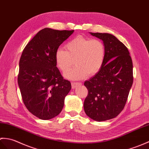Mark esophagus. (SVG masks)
Returning <instances> with one entry per match:
<instances>
[{"mask_svg":"<svg viewBox=\"0 0 149 149\" xmlns=\"http://www.w3.org/2000/svg\"><path fill=\"white\" fill-rule=\"evenodd\" d=\"M81 83H80V82H73V83L71 84V86H72V88H77V87H78V86H80L81 85Z\"/></svg>","mask_w":149,"mask_h":149,"instance_id":"obj_1","label":"esophagus"}]
</instances>
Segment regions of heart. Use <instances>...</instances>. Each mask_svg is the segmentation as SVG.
I'll return each instance as SVG.
<instances>
[{
  "label": "heart",
  "mask_w": 149,
  "mask_h": 149,
  "mask_svg": "<svg viewBox=\"0 0 149 149\" xmlns=\"http://www.w3.org/2000/svg\"><path fill=\"white\" fill-rule=\"evenodd\" d=\"M66 50L58 48L55 52L56 65L65 72L74 64L73 69L66 72L65 77L71 80H81L96 74L103 65L105 48L99 39H91L78 35L65 45Z\"/></svg>",
  "instance_id": "b5f03b06"
}]
</instances>
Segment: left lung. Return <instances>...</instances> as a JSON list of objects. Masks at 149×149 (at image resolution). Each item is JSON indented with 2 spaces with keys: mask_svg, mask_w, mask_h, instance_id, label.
Here are the masks:
<instances>
[{
  "mask_svg": "<svg viewBox=\"0 0 149 149\" xmlns=\"http://www.w3.org/2000/svg\"><path fill=\"white\" fill-rule=\"evenodd\" d=\"M90 34L103 41L105 58L101 70L84 85L88 90L84 108L95 121L116 117L123 110L133 82V62L127 47L108 33Z\"/></svg>",
  "mask_w": 149,
  "mask_h": 149,
  "instance_id": "obj_1",
  "label": "left lung"
}]
</instances>
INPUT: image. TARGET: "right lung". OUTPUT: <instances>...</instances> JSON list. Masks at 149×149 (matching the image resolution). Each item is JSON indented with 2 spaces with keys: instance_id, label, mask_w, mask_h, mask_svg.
<instances>
[{
  "instance_id": "add662e5",
  "label": "right lung",
  "mask_w": 149,
  "mask_h": 149,
  "mask_svg": "<svg viewBox=\"0 0 149 149\" xmlns=\"http://www.w3.org/2000/svg\"><path fill=\"white\" fill-rule=\"evenodd\" d=\"M74 31L45 28L26 45L19 62L18 84L24 103L32 114L49 120L61 113L71 88L55 63L59 46Z\"/></svg>"
}]
</instances>
